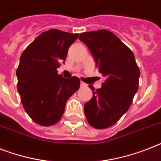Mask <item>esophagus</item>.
Instances as JSON below:
<instances>
[{"label": "esophagus", "instance_id": "34e87169", "mask_svg": "<svg viewBox=\"0 0 161 161\" xmlns=\"http://www.w3.org/2000/svg\"><path fill=\"white\" fill-rule=\"evenodd\" d=\"M80 86H81V87H87V83H83V82H82V81H81Z\"/></svg>", "mask_w": 161, "mask_h": 161}]
</instances>
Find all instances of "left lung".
I'll use <instances>...</instances> for the list:
<instances>
[{"instance_id": "obj_1", "label": "left lung", "mask_w": 161, "mask_h": 161, "mask_svg": "<svg viewBox=\"0 0 161 161\" xmlns=\"http://www.w3.org/2000/svg\"><path fill=\"white\" fill-rule=\"evenodd\" d=\"M106 80L101 88L92 85V99L85 103L87 122L97 129L117 123L130 108L139 87L140 69L135 56L117 35L107 30L80 34Z\"/></svg>"}]
</instances>
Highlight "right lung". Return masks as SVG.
I'll return each instance as SVG.
<instances>
[{
  "mask_svg": "<svg viewBox=\"0 0 161 161\" xmlns=\"http://www.w3.org/2000/svg\"><path fill=\"white\" fill-rule=\"evenodd\" d=\"M78 36L51 29L39 35L20 56L17 89L26 113L40 126L57 123L68 99L80 87L79 78H64L57 71Z\"/></svg>",
  "mask_w": 161,
  "mask_h": 161,
  "instance_id": "1",
  "label": "right lung"
}]
</instances>
